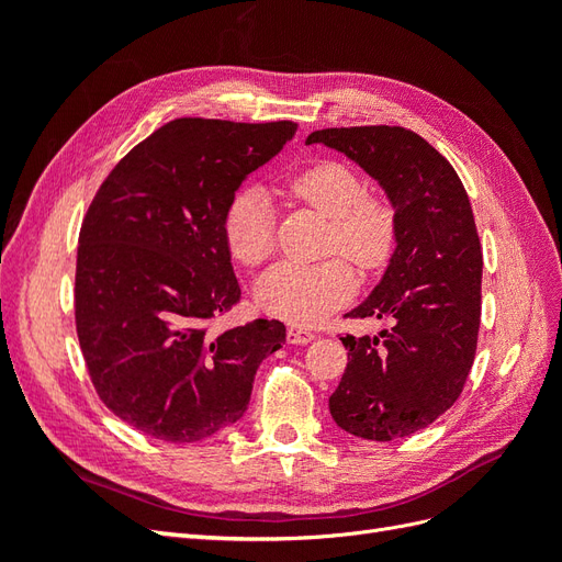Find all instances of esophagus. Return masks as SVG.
I'll return each instance as SVG.
<instances>
[{
    "mask_svg": "<svg viewBox=\"0 0 562 562\" xmlns=\"http://www.w3.org/2000/svg\"><path fill=\"white\" fill-rule=\"evenodd\" d=\"M314 337H316L314 333H310V330H297V328H291V330H288V335H285L288 345H307V342H312Z\"/></svg>",
    "mask_w": 562,
    "mask_h": 562,
    "instance_id": "obj_1",
    "label": "esophagus"
}]
</instances>
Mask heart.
Here are the masks:
<instances>
[{"label": "heart", "mask_w": 562, "mask_h": 562, "mask_svg": "<svg viewBox=\"0 0 562 562\" xmlns=\"http://www.w3.org/2000/svg\"><path fill=\"white\" fill-rule=\"evenodd\" d=\"M285 194L330 220L326 250L342 252L363 271L384 267L396 246V211L391 201L366 190L361 176L342 161H316L285 180ZM225 241L234 260L260 267L277 248L274 213L258 187L236 192L225 213ZM330 258L316 265L283 262L258 281L260 307L293 326H316L356 293L349 262Z\"/></svg>", "instance_id": "b5f03b06"}]
</instances>
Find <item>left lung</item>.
Here are the masks:
<instances>
[{"mask_svg":"<svg viewBox=\"0 0 562 562\" xmlns=\"http://www.w3.org/2000/svg\"><path fill=\"white\" fill-rule=\"evenodd\" d=\"M345 151L396 211V250L349 318H391L380 337H339L349 363L330 396L337 427L394 440L429 427L459 398L481 328L483 255L462 180L436 147L403 126L314 131Z\"/></svg>","mask_w":562,"mask_h":562,"instance_id":"8db88e82","label":"left lung"}]
</instances>
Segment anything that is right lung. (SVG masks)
<instances>
[{"label": "right lung", "mask_w": 562, "mask_h": 562, "mask_svg": "<svg viewBox=\"0 0 562 562\" xmlns=\"http://www.w3.org/2000/svg\"><path fill=\"white\" fill-rule=\"evenodd\" d=\"M295 128L173 119L112 168L83 215L79 347L100 401L145 436L196 443L232 427L285 342L281 321L211 326L241 297L223 232L234 192Z\"/></svg>", "instance_id": "add662e5"}]
</instances>
